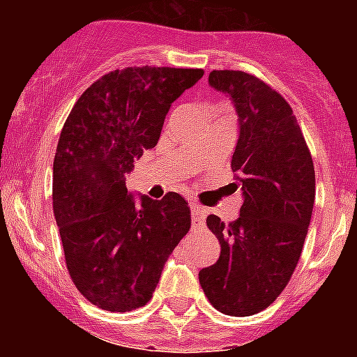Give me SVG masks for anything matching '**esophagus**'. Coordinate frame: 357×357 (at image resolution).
Returning a JSON list of instances; mask_svg holds the SVG:
<instances>
[{"label":"esophagus","mask_w":357,"mask_h":357,"mask_svg":"<svg viewBox=\"0 0 357 357\" xmlns=\"http://www.w3.org/2000/svg\"><path fill=\"white\" fill-rule=\"evenodd\" d=\"M206 207L198 206V204H191V220H193L197 225H202L206 222Z\"/></svg>","instance_id":"34e87169"}]
</instances>
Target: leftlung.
Here are the masks:
<instances>
[{
    "label": "left lung",
    "mask_w": 357,
    "mask_h": 357,
    "mask_svg": "<svg viewBox=\"0 0 357 357\" xmlns=\"http://www.w3.org/2000/svg\"><path fill=\"white\" fill-rule=\"evenodd\" d=\"M209 84L229 94L238 110L230 168L245 200L234 223L207 216L222 254L198 279L218 311L250 317L275 302L301 259L314 204L313 157L291 105L266 82L214 69Z\"/></svg>",
    "instance_id": "1"
}]
</instances>
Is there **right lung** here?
<instances>
[{"label":"right lung","mask_w":357,"mask_h":357,"mask_svg":"<svg viewBox=\"0 0 357 357\" xmlns=\"http://www.w3.org/2000/svg\"><path fill=\"white\" fill-rule=\"evenodd\" d=\"M204 69H114L82 93L53 160V214L66 266L100 309L127 313L148 304L166 259L188 234L191 211L178 193L135 204L127 175L157 144L169 107Z\"/></svg>","instance_id":"add662e5"}]
</instances>
